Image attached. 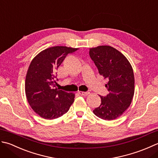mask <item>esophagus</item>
I'll use <instances>...</instances> for the list:
<instances>
[{"instance_id":"34e87169","label":"esophagus","mask_w":158,"mask_h":158,"mask_svg":"<svg viewBox=\"0 0 158 158\" xmlns=\"http://www.w3.org/2000/svg\"><path fill=\"white\" fill-rule=\"evenodd\" d=\"M79 94L80 95H83V96H87L88 95L90 94L89 92H83V91H80Z\"/></svg>"}]
</instances>
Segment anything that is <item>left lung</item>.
<instances>
[{
    "label": "left lung",
    "instance_id": "8db88e82",
    "mask_svg": "<svg viewBox=\"0 0 158 158\" xmlns=\"http://www.w3.org/2000/svg\"><path fill=\"white\" fill-rule=\"evenodd\" d=\"M89 55L97 66L99 74L107 79L105 85L109 91L100 96L102 103L93 110L104 120L119 117L130 106L134 94V76L132 67L119 51L110 46H99L89 49Z\"/></svg>",
    "mask_w": 158,
    "mask_h": 158
}]
</instances>
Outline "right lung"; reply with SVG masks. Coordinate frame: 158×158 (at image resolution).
<instances>
[{"label": "right lung", "mask_w": 158, "mask_h": 158, "mask_svg": "<svg viewBox=\"0 0 158 158\" xmlns=\"http://www.w3.org/2000/svg\"><path fill=\"white\" fill-rule=\"evenodd\" d=\"M78 50L67 46L50 47L31 60L26 76V96L33 111L45 119L61 117L74 102V93L55 86V72L67 54Z\"/></svg>", "instance_id": "1"}]
</instances>
